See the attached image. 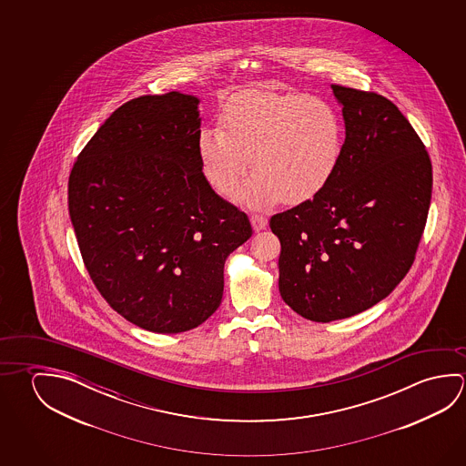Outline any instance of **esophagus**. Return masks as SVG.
I'll return each instance as SVG.
<instances>
[{"mask_svg":"<svg viewBox=\"0 0 466 466\" xmlns=\"http://www.w3.org/2000/svg\"><path fill=\"white\" fill-rule=\"evenodd\" d=\"M250 222H252V228L255 232L267 229L268 219L265 218V216H259V214H252V216H250Z\"/></svg>","mask_w":466,"mask_h":466,"instance_id":"34e87169","label":"esophagus"}]
</instances>
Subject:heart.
Wrapping results in <instances>:
<instances>
[{"label": "heart", "instance_id": "b5f03b06", "mask_svg": "<svg viewBox=\"0 0 466 466\" xmlns=\"http://www.w3.org/2000/svg\"><path fill=\"white\" fill-rule=\"evenodd\" d=\"M219 123L221 128L199 130L201 172L214 190L228 193L250 166L257 168L232 193L244 207L265 209L281 198L288 205L306 203L339 167L343 123L319 97L269 89L237 92L224 104Z\"/></svg>", "mask_w": 466, "mask_h": 466}]
</instances>
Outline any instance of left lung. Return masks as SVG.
I'll return each instance as SVG.
<instances>
[{"label":"left lung","mask_w":466,"mask_h":466,"mask_svg":"<svg viewBox=\"0 0 466 466\" xmlns=\"http://www.w3.org/2000/svg\"><path fill=\"white\" fill-rule=\"evenodd\" d=\"M343 154L313 199L275 214L279 292L307 320L348 319L387 298L410 271L428 219L432 166L411 123L375 92L331 85Z\"/></svg>","instance_id":"8db88e82"}]
</instances>
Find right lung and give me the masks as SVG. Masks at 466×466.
Here are the masks:
<instances>
[{"label":"right lung","mask_w":466,"mask_h":466,"mask_svg":"<svg viewBox=\"0 0 466 466\" xmlns=\"http://www.w3.org/2000/svg\"><path fill=\"white\" fill-rule=\"evenodd\" d=\"M199 99L168 92L116 108L69 174V218L110 307L154 333H182L221 304L224 263L252 237L247 214L201 172Z\"/></svg>","instance_id":"1"}]
</instances>
